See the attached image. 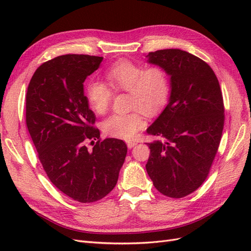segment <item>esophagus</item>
<instances>
[{
	"label": "esophagus",
	"mask_w": 251,
	"mask_h": 251,
	"mask_svg": "<svg viewBox=\"0 0 251 251\" xmlns=\"http://www.w3.org/2000/svg\"><path fill=\"white\" fill-rule=\"evenodd\" d=\"M127 148L128 149H132V148H134L135 146H136V144H137V142H136V141H127Z\"/></svg>",
	"instance_id": "34e87169"
}]
</instances>
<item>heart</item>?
I'll return each instance as SVG.
<instances>
[{
  "label": "heart",
  "instance_id": "1",
  "mask_svg": "<svg viewBox=\"0 0 251 251\" xmlns=\"http://www.w3.org/2000/svg\"><path fill=\"white\" fill-rule=\"evenodd\" d=\"M110 87L114 91L130 93L132 109H139L147 116H154L168 103L171 96L170 75L164 68H147L130 60H119L104 72ZM85 94L91 110L98 115L108 111L112 100L111 89L98 80H89ZM144 125L140 112L113 114L102 123L104 134L114 138L130 140Z\"/></svg>",
  "mask_w": 251,
  "mask_h": 251
}]
</instances>
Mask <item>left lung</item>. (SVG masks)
I'll return each mask as SVG.
<instances>
[{"instance_id":"8db88e82","label":"left lung","mask_w":251,"mask_h":251,"mask_svg":"<svg viewBox=\"0 0 251 251\" xmlns=\"http://www.w3.org/2000/svg\"><path fill=\"white\" fill-rule=\"evenodd\" d=\"M147 63L168 71V104L147 130L146 165L154 186L164 196L182 198L206 179L221 140L224 104L215 72L199 57L180 49L150 52Z\"/></svg>"}]
</instances>
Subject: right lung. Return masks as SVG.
Returning <instances> with one entry per match:
<instances>
[{"label":"right lung","mask_w":251,"mask_h":251,"mask_svg":"<svg viewBox=\"0 0 251 251\" xmlns=\"http://www.w3.org/2000/svg\"><path fill=\"white\" fill-rule=\"evenodd\" d=\"M103 57L57 56L37 68L26 94V124L48 178L73 200L91 203L115 187L126 156L120 139L100 140L83 82ZM98 139L90 151L84 143Z\"/></svg>","instance_id":"add662e5"}]
</instances>
